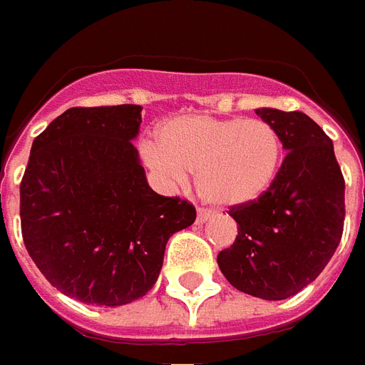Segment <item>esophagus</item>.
Wrapping results in <instances>:
<instances>
[{
    "instance_id": "esophagus-1",
    "label": "esophagus",
    "mask_w": 365,
    "mask_h": 365,
    "mask_svg": "<svg viewBox=\"0 0 365 365\" xmlns=\"http://www.w3.org/2000/svg\"><path fill=\"white\" fill-rule=\"evenodd\" d=\"M208 218H210V212L198 208V214H196V224H204Z\"/></svg>"
}]
</instances>
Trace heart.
I'll return each mask as SVG.
<instances>
[{
	"label": "heart",
	"instance_id": "1",
	"mask_svg": "<svg viewBox=\"0 0 365 365\" xmlns=\"http://www.w3.org/2000/svg\"><path fill=\"white\" fill-rule=\"evenodd\" d=\"M141 157L169 187L196 173V188L218 208H242L273 187L283 163V139L265 120L175 115L145 141Z\"/></svg>",
	"mask_w": 365,
	"mask_h": 365
}]
</instances>
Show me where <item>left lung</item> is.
<instances>
[{"mask_svg":"<svg viewBox=\"0 0 365 365\" xmlns=\"http://www.w3.org/2000/svg\"><path fill=\"white\" fill-rule=\"evenodd\" d=\"M255 113L277 129L287 157L267 195L230 212L237 236L218 267L237 291L283 301L319 277L340 244L344 177L330 137L307 113Z\"/></svg>","mask_w":365,"mask_h":365,"instance_id":"obj_1","label":"left lung"}]
</instances>
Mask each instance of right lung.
I'll return each mask as SVG.
<instances>
[{
  "mask_svg": "<svg viewBox=\"0 0 365 365\" xmlns=\"http://www.w3.org/2000/svg\"><path fill=\"white\" fill-rule=\"evenodd\" d=\"M141 106L71 108L33 141L21 180L31 259L61 293L121 307L151 291L192 204L149 187L133 139Z\"/></svg>",
  "mask_w": 365,
  "mask_h": 365,
  "instance_id": "add662e5",
  "label": "right lung"
}]
</instances>
